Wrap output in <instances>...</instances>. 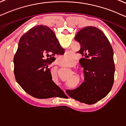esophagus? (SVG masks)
<instances>
[{
    "instance_id": "1",
    "label": "esophagus",
    "mask_w": 126,
    "mask_h": 126,
    "mask_svg": "<svg viewBox=\"0 0 126 126\" xmlns=\"http://www.w3.org/2000/svg\"><path fill=\"white\" fill-rule=\"evenodd\" d=\"M57 63H58V64H60V63H59V62H57Z\"/></svg>"
}]
</instances>
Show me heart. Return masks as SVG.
Returning <instances> with one entry per match:
<instances>
[{"instance_id": "1", "label": "heart", "mask_w": 126, "mask_h": 126, "mask_svg": "<svg viewBox=\"0 0 126 126\" xmlns=\"http://www.w3.org/2000/svg\"><path fill=\"white\" fill-rule=\"evenodd\" d=\"M62 64L63 65L70 64L73 61L72 53L71 52H66L64 55L62 56L61 58Z\"/></svg>"}]
</instances>
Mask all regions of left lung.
Wrapping results in <instances>:
<instances>
[{"label":"left lung","instance_id":"8db88e82","mask_svg":"<svg viewBox=\"0 0 126 126\" xmlns=\"http://www.w3.org/2000/svg\"><path fill=\"white\" fill-rule=\"evenodd\" d=\"M74 39L80 44L77 53L84 67V82L74 90H67L71 98L92 105L105 98L114 82L113 51L104 33L94 27H86L78 32Z\"/></svg>","mask_w":126,"mask_h":126}]
</instances>
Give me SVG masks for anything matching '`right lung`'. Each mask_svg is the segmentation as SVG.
I'll return each instance as SVG.
<instances>
[{"instance_id": "right-lung-1", "label": "right lung", "mask_w": 126, "mask_h": 126, "mask_svg": "<svg viewBox=\"0 0 126 126\" xmlns=\"http://www.w3.org/2000/svg\"><path fill=\"white\" fill-rule=\"evenodd\" d=\"M63 49L49 27L37 25L19 41L14 58L16 80L27 93L34 98L47 99L65 95L52 80L48 64L62 54Z\"/></svg>"}]
</instances>
